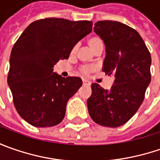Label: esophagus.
Returning a JSON list of instances; mask_svg holds the SVG:
<instances>
[{"label": "esophagus", "instance_id": "esophagus-1", "mask_svg": "<svg viewBox=\"0 0 160 160\" xmlns=\"http://www.w3.org/2000/svg\"><path fill=\"white\" fill-rule=\"evenodd\" d=\"M83 85H90L91 83H90L89 81H86V80H83Z\"/></svg>", "mask_w": 160, "mask_h": 160}]
</instances>
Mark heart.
Segmentation results:
<instances>
[{
	"label": "heart",
	"instance_id": "1",
	"mask_svg": "<svg viewBox=\"0 0 160 160\" xmlns=\"http://www.w3.org/2000/svg\"><path fill=\"white\" fill-rule=\"evenodd\" d=\"M88 44L91 47V49L95 52H97L100 49H103V44L104 43H103V41H102L101 37H99V36H92V37H91L89 40H88ZM77 47H78L77 45L74 46V48H73V52H75L77 51ZM82 71H83V73H84V74H87L89 72V68H83Z\"/></svg>",
	"mask_w": 160,
	"mask_h": 160
}]
</instances>
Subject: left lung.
Listing matches in <instances>:
<instances>
[{
	"label": "left lung",
	"mask_w": 160,
	"mask_h": 160,
	"mask_svg": "<svg viewBox=\"0 0 160 160\" xmlns=\"http://www.w3.org/2000/svg\"><path fill=\"white\" fill-rule=\"evenodd\" d=\"M93 30L106 47L102 71L113 75L110 90L92 83L87 107L92 119L108 127H118L132 118L144 100L151 83V57L137 31L118 21H98Z\"/></svg>",
	"instance_id": "8db88e82"
}]
</instances>
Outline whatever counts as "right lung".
Here are the masks:
<instances>
[{"label":"right lung","instance_id":"1","mask_svg":"<svg viewBox=\"0 0 160 160\" xmlns=\"http://www.w3.org/2000/svg\"><path fill=\"white\" fill-rule=\"evenodd\" d=\"M92 22L44 18L31 23L16 42L9 58L8 84L22 118L36 127L59 124L68 100L82 86L80 77L53 72L59 59L92 32Z\"/></svg>","mask_w":160,"mask_h":160}]
</instances>
